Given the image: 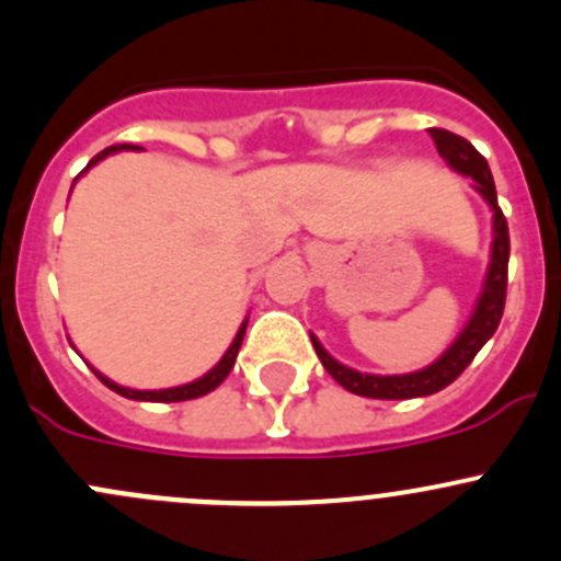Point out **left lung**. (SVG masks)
<instances>
[{
    "instance_id": "obj_1",
    "label": "left lung",
    "mask_w": 561,
    "mask_h": 561,
    "mask_svg": "<svg viewBox=\"0 0 561 561\" xmlns=\"http://www.w3.org/2000/svg\"><path fill=\"white\" fill-rule=\"evenodd\" d=\"M437 144L439 157L445 160V165L450 171L467 175L472 179V190L489 203L491 208V254H489V268H485L483 287H480V296L474 301L472 314L463 322V328L458 331V336L450 342V347L439 355L437 360H432L423 369L410 371V375H369V371H358L353 366H344L342 360L333 358L325 347L320 344V339L314 333L312 336L317 358L322 360L328 375L339 382L342 388H347L350 393L366 396V399H417V396H432L437 390L448 388L450 382L472 364L474 355L480 353L485 342L494 336L496 325H500L502 312H505V290H507V260H511V236H507V222L502 208L496 206V186L494 175H491L489 162L485 157L474 149L469 140L458 138V135L448 133V129H428Z\"/></svg>"
}]
</instances>
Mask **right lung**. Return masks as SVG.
Here are the masks:
<instances>
[{
  "mask_svg": "<svg viewBox=\"0 0 561 561\" xmlns=\"http://www.w3.org/2000/svg\"><path fill=\"white\" fill-rule=\"evenodd\" d=\"M118 151H138V146H133V144L107 146L105 151H100V154L94 157L92 162H89L87 171H89V168L98 165V162H103L105 157L118 154ZM87 171H83V173H87ZM83 173H81V175H83ZM81 175H78V179H81ZM78 179H76V181H78ZM76 181H72V184H76ZM70 192H72V190H70ZM247 322H249V317H244V322H241V325H239V331H236L233 342H230V347L225 350L222 358H219L217 364H214L211 369L206 371V375L197 377V380H192V382H184V386L160 388V390H135V388H124V386H118V382H113L111 377H105L103 371H98V369H94V375H98L100 380H103L107 388L116 390L118 396H124V399H135V401H186V399H197V396H206V393H211L214 388L222 386L225 377L230 375V369H233V364H236V355H239V350H241V342H244Z\"/></svg>",
  "mask_w": 561,
  "mask_h": 561,
  "instance_id": "right-lung-1",
  "label": "right lung"
}]
</instances>
